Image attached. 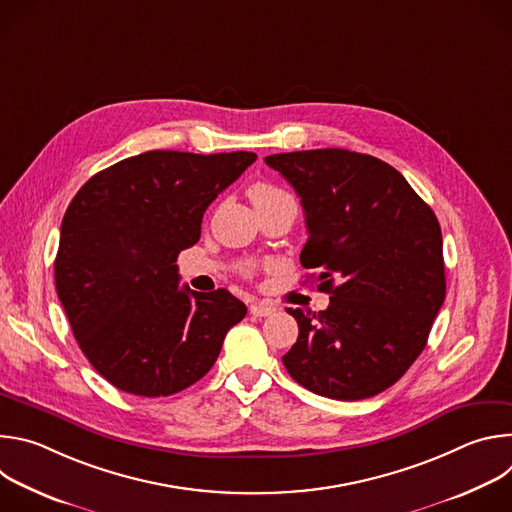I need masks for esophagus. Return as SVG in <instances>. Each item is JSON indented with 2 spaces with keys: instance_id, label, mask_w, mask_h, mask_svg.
Here are the masks:
<instances>
[{
  "instance_id": "esophagus-1",
  "label": "esophagus",
  "mask_w": 512,
  "mask_h": 512,
  "mask_svg": "<svg viewBox=\"0 0 512 512\" xmlns=\"http://www.w3.org/2000/svg\"><path fill=\"white\" fill-rule=\"evenodd\" d=\"M249 312H251L253 316L263 318V316L273 314V312H275V306H271V304H267V302H257V304H253V306L249 308Z\"/></svg>"
}]
</instances>
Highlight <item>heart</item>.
<instances>
[{
    "label": "heart",
    "instance_id": "1",
    "mask_svg": "<svg viewBox=\"0 0 512 512\" xmlns=\"http://www.w3.org/2000/svg\"><path fill=\"white\" fill-rule=\"evenodd\" d=\"M249 196L255 204V208H263V206H271L277 202H285V200H294L285 190L269 184V182H257L251 186Z\"/></svg>",
    "mask_w": 512,
    "mask_h": 512
}]
</instances>
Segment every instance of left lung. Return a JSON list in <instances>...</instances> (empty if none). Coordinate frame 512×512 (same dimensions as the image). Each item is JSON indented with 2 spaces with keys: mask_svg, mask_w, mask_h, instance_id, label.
Masks as SVG:
<instances>
[{
  "mask_svg": "<svg viewBox=\"0 0 512 512\" xmlns=\"http://www.w3.org/2000/svg\"><path fill=\"white\" fill-rule=\"evenodd\" d=\"M302 198L300 263L320 269L330 306L298 320L283 364L308 391L358 401L395 385L425 348L446 298L442 229L409 182L379 158L348 150L273 154Z\"/></svg>",
  "mask_w": 512,
  "mask_h": 512,
  "instance_id": "1",
  "label": "left lung"
}]
</instances>
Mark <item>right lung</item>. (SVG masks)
Masks as SVG:
<instances>
[{
    "label": "right lung",
    "instance_id": "1",
    "mask_svg": "<svg viewBox=\"0 0 512 512\" xmlns=\"http://www.w3.org/2000/svg\"><path fill=\"white\" fill-rule=\"evenodd\" d=\"M257 156L154 150L85 182L68 204L56 294L83 354L113 387L168 397L200 381L247 306L231 291L178 287L176 259L208 204Z\"/></svg>",
    "mask_w": 512,
    "mask_h": 512
}]
</instances>
